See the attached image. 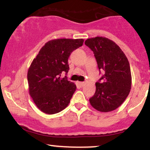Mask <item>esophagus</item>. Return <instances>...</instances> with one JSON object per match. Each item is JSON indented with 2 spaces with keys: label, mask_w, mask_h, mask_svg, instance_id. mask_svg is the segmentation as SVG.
Instances as JSON below:
<instances>
[{
  "label": "esophagus",
  "mask_w": 150,
  "mask_h": 150,
  "mask_svg": "<svg viewBox=\"0 0 150 150\" xmlns=\"http://www.w3.org/2000/svg\"><path fill=\"white\" fill-rule=\"evenodd\" d=\"M78 83L81 87H83L85 86V84H86V83H85V82H79Z\"/></svg>",
  "instance_id": "34e87169"
}]
</instances>
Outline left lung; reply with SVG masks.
Here are the masks:
<instances>
[{"mask_svg":"<svg viewBox=\"0 0 150 150\" xmlns=\"http://www.w3.org/2000/svg\"><path fill=\"white\" fill-rule=\"evenodd\" d=\"M85 44L93 51L99 69L104 73L95 83L96 91L90 99V104L100 112L115 110L128 97L132 88L128 59L117 44L106 38H89Z\"/></svg>","mask_w":150,"mask_h":150,"instance_id":"left-lung-1","label":"left lung"}]
</instances>
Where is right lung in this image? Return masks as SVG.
<instances>
[{
  "label": "right lung",
  "instance_id": "add662e5",
  "mask_svg": "<svg viewBox=\"0 0 150 150\" xmlns=\"http://www.w3.org/2000/svg\"><path fill=\"white\" fill-rule=\"evenodd\" d=\"M83 42V39L50 40L33 59L27 74L29 94L44 113H57L69 105L76 86L67 76L61 78V74H67L70 54Z\"/></svg>",
  "mask_w": 150,
  "mask_h": 150
}]
</instances>
